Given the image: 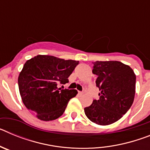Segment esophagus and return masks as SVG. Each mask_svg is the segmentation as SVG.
Segmentation results:
<instances>
[{
  "instance_id": "34e87169",
  "label": "esophagus",
  "mask_w": 150,
  "mask_h": 150,
  "mask_svg": "<svg viewBox=\"0 0 150 150\" xmlns=\"http://www.w3.org/2000/svg\"><path fill=\"white\" fill-rule=\"evenodd\" d=\"M78 93H79V95H83V91H78Z\"/></svg>"
}]
</instances>
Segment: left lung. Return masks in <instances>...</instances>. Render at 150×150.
<instances>
[{
  "label": "left lung",
  "instance_id": "1",
  "mask_svg": "<svg viewBox=\"0 0 150 150\" xmlns=\"http://www.w3.org/2000/svg\"><path fill=\"white\" fill-rule=\"evenodd\" d=\"M93 64L100 98L85 107V114L92 122L107 125L120 120L132 107L136 76L129 66L117 61H97Z\"/></svg>",
  "mask_w": 150,
  "mask_h": 150
}]
</instances>
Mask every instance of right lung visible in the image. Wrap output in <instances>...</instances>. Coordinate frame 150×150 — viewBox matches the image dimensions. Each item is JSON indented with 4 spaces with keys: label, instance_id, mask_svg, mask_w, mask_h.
I'll return each mask as SVG.
<instances>
[{
    "label": "right lung",
    "instance_id": "obj_1",
    "mask_svg": "<svg viewBox=\"0 0 150 150\" xmlns=\"http://www.w3.org/2000/svg\"><path fill=\"white\" fill-rule=\"evenodd\" d=\"M78 64L74 60L38 55L24 64L18 78L19 92L25 106L39 120L51 121L60 117L70 99L76 96V89H62L59 84L68 83Z\"/></svg>",
    "mask_w": 150,
    "mask_h": 150
}]
</instances>
